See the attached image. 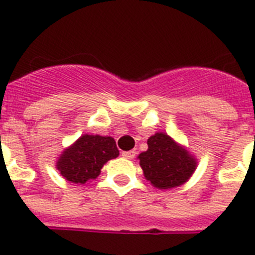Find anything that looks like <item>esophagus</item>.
<instances>
[{"mask_svg":"<svg viewBox=\"0 0 255 255\" xmlns=\"http://www.w3.org/2000/svg\"><path fill=\"white\" fill-rule=\"evenodd\" d=\"M135 154H136V152H135V150H129V152L121 153V155H123L124 158H128V159H132L135 157Z\"/></svg>","mask_w":255,"mask_h":255,"instance_id":"1","label":"esophagus"}]
</instances>
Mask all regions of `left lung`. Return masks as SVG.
I'll return each mask as SVG.
<instances>
[{"mask_svg": "<svg viewBox=\"0 0 255 255\" xmlns=\"http://www.w3.org/2000/svg\"><path fill=\"white\" fill-rule=\"evenodd\" d=\"M148 149L138 155L144 176L154 188L171 189L182 185L197 167V159L164 132L148 139Z\"/></svg>", "mask_w": 255, "mask_h": 255, "instance_id": "left-lung-1", "label": "left lung"}]
</instances>
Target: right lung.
<instances>
[{
  "mask_svg": "<svg viewBox=\"0 0 255 255\" xmlns=\"http://www.w3.org/2000/svg\"><path fill=\"white\" fill-rule=\"evenodd\" d=\"M117 155L119 149L114 138L85 134L62 152L56 167L67 181L85 184L96 179L103 164Z\"/></svg>",
  "mask_w": 255,
  "mask_h": 255,
  "instance_id": "1",
  "label": "right lung"
}]
</instances>
